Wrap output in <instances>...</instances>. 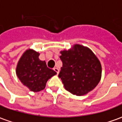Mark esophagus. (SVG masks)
I'll list each match as a JSON object with an SVG mask.
<instances>
[{
    "mask_svg": "<svg viewBox=\"0 0 122 122\" xmlns=\"http://www.w3.org/2000/svg\"><path fill=\"white\" fill-rule=\"evenodd\" d=\"M54 71H55V72L57 73V74L59 73V69H58V68H54Z\"/></svg>",
    "mask_w": 122,
    "mask_h": 122,
    "instance_id": "obj_1",
    "label": "esophagus"
}]
</instances>
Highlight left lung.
Returning a JSON list of instances; mask_svg holds the SVG:
<instances>
[{
    "instance_id": "1",
    "label": "left lung",
    "mask_w": 122,
    "mask_h": 122,
    "mask_svg": "<svg viewBox=\"0 0 122 122\" xmlns=\"http://www.w3.org/2000/svg\"><path fill=\"white\" fill-rule=\"evenodd\" d=\"M62 62L58 77L72 94H86L98 85L102 75L100 62L92 51L79 44L60 52Z\"/></svg>"
}]
</instances>
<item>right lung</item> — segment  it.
<instances>
[{
    "label": "right lung",
    "instance_id": "right-lung-1",
    "mask_svg": "<svg viewBox=\"0 0 122 122\" xmlns=\"http://www.w3.org/2000/svg\"><path fill=\"white\" fill-rule=\"evenodd\" d=\"M39 53L28 50L23 54L16 68V74L21 82L31 91L44 90L48 79L56 74L53 70L48 68L45 61H41Z\"/></svg>",
    "mask_w": 122,
    "mask_h": 122
}]
</instances>
